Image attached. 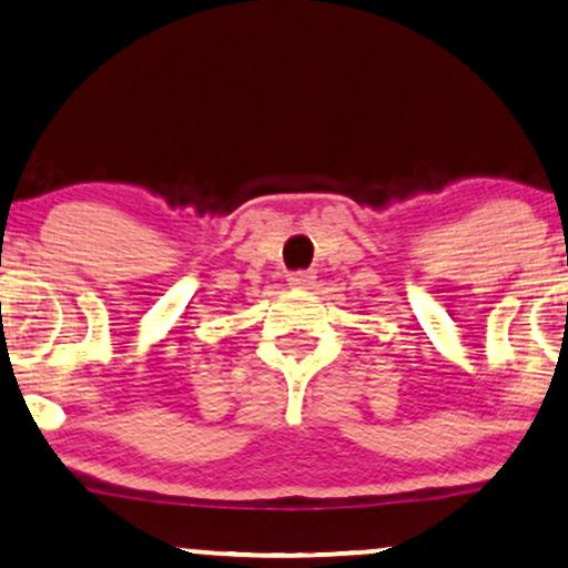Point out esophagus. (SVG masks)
<instances>
[{"label": "esophagus", "instance_id": "obj_1", "mask_svg": "<svg viewBox=\"0 0 568 568\" xmlns=\"http://www.w3.org/2000/svg\"><path fill=\"white\" fill-rule=\"evenodd\" d=\"M314 277H317V275H314L312 270L291 272V275H288V285H291V288H312Z\"/></svg>", "mask_w": 568, "mask_h": 568}]
</instances>
